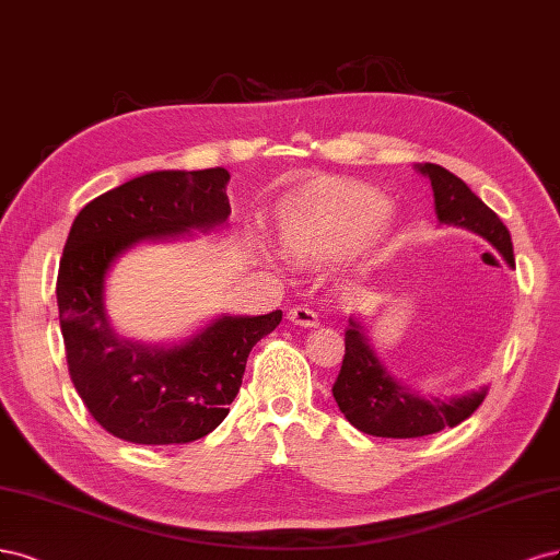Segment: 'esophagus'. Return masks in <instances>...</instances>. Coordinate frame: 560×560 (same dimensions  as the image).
Instances as JSON below:
<instances>
[{
	"label": "esophagus",
	"mask_w": 560,
	"mask_h": 560,
	"mask_svg": "<svg viewBox=\"0 0 560 560\" xmlns=\"http://www.w3.org/2000/svg\"><path fill=\"white\" fill-rule=\"evenodd\" d=\"M288 320L295 323V326H302V328H316L318 326V316L314 310H310V306L304 304H295L288 310Z\"/></svg>",
	"instance_id": "obj_1"
}]
</instances>
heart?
<instances>
[{
  "label": "heart",
  "instance_id": "1",
  "mask_svg": "<svg viewBox=\"0 0 560 560\" xmlns=\"http://www.w3.org/2000/svg\"><path fill=\"white\" fill-rule=\"evenodd\" d=\"M388 200L360 184L323 182L285 209L279 240L298 262H328L355 254L382 228Z\"/></svg>",
  "mask_w": 560,
  "mask_h": 560
}]
</instances>
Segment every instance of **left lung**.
<instances>
[{
	"label": "left lung",
	"mask_w": 560,
	"mask_h": 560,
	"mask_svg": "<svg viewBox=\"0 0 560 560\" xmlns=\"http://www.w3.org/2000/svg\"><path fill=\"white\" fill-rule=\"evenodd\" d=\"M417 170L432 186L440 223L479 234L498 250L504 262L514 267L510 230L467 188L463 178L440 165H432V162H423ZM345 347L347 351L332 395L347 421L365 435L393 440L432 435V432L454 428L472 417L489 393V386H481L456 395V398H425L386 370L370 345L363 323L353 316L345 332Z\"/></svg>",
	"instance_id": "left-lung-1"
}]
</instances>
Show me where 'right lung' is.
Here are the masks:
<instances>
[{
  "mask_svg": "<svg viewBox=\"0 0 560 560\" xmlns=\"http://www.w3.org/2000/svg\"><path fill=\"white\" fill-rule=\"evenodd\" d=\"M223 167L162 170L88 202L71 223L58 272V310L69 376L93 419L132 444H186L221 425L237 398L246 358L281 323L215 316L176 345L120 337L104 304L106 275L143 242L228 223Z\"/></svg>",
  "mask_w": 560,
  "mask_h": 560,
  "instance_id": "right-lung-1",
  "label": "right lung"
}]
</instances>
